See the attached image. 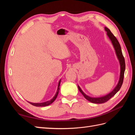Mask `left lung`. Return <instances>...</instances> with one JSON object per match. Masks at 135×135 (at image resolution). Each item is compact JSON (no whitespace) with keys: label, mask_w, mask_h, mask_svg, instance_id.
I'll return each mask as SVG.
<instances>
[{"label":"left lung","mask_w":135,"mask_h":135,"mask_svg":"<svg viewBox=\"0 0 135 135\" xmlns=\"http://www.w3.org/2000/svg\"><path fill=\"white\" fill-rule=\"evenodd\" d=\"M105 30L107 32V35L109 38L110 40H111L113 46L114 47V50L115 51V54L117 56V58L119 61L120 64V76H119V79L118 81V83L116 87L114 88L113 90L110 92L108 95H105L104 96H102L100 97H92L89 96L83 92L81 90L80 87L78 85V89L79 91L82 94L83 96L88 101L91 102L92 103L94 104H103L105 103V102L108 101L109 100H110L112 97H113L115 94L119 91L120 88H121V86L122 84H123V78H124V71H125V68H126V65H125V60L122 54V52L121 50V47L120 46V44L119 42L118 41L117 39L115 38V36H114L112 32L110 31V30L107 27H105Z\"/></svg>","instance_id":"1"}]
</instances>
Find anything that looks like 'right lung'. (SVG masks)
Returning <instances> with one entry per match:
<instances>
[{
    "mask_svg": "<svg viewBox=\"0 0 135 135\" xmlns=\"http://www.w3.org/2000/svg\"><path fill=\"white\" fill-rule=\"evenodd\" d=\"M60 83H61V79L60 80L59 84H58V87H57V92L55 94V96L52 98L51 100H50V101H47L46 102H44V103H30V102H28L30 104L35 106V107H46V106H48L49 105L51 104L52 103H54V101L56 100V99L57 97V95L59 92V90H60Z\"/></svg>",
    "mask_w": 135,
    "mask_h": 135,
    "instance_id": "obj_1",
    "label": "right lung"
}]
</instances>
